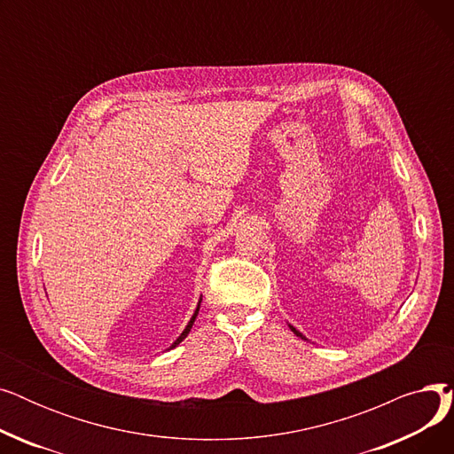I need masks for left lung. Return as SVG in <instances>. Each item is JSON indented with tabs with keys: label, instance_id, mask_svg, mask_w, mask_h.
I'll return each instance as SVG.
<instances>
[{
	"label": "left lung",
	"instance_id": "1",
	"mask_svg": "<svg viewBox=\"0 0 454 454\" xmlns=\"http://www.w3.org/2000/svg\"><path fill=\"white\" fill-rule=\"evenodd\" d=\"M289 327H291V331H293V333H294V335H296V337H300V339H303V340H307V337H305V335H301V333H300V331H298V329H296V327H294V325H291V324H289Z\"/></svg>",
	"mask_w": 454,
	"mask_h": 454
}]
</instances>
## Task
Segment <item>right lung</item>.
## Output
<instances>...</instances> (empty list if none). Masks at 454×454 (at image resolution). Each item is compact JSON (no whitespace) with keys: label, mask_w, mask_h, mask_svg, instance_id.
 <instances>
[{"label":"right lung","mask_w":454,"mask_h":454,"mask_svg":"<svg viewBox=\"0 0 454 454\" xmlns=\"http://www.w3.org/2000/svg\"><path fill=\"white\" fill-rule=\"evenodd\" d=\"M200 301H202V298H200V300H199V305H197V309H195V313H193V317H191V320H189V322H187V325H185V329H184V331H182V333H180V337H178V339H176V340H175V342H173V344H171V346H169V349H173V348H176V346H178V344H180V342H182V340H184V339H185V337H187V335H189V331H191V327H193V324H195V318H197V317H199V309H200Z\"/></svg>","instance_id":"add662e5"}]
</instances>
